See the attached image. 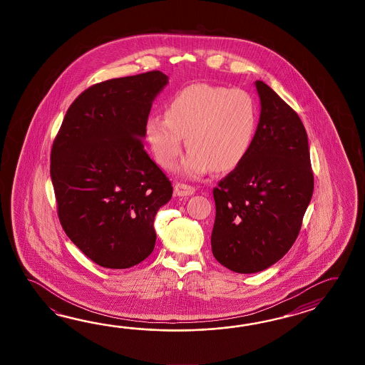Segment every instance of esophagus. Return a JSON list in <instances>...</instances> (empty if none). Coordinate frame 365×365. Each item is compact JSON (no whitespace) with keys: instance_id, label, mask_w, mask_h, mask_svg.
Segmentation results:
<instances>
[{"instance_id":"esophagus-1","label":"esophagus","mask_w":365,"mask_h":365,"mask_svg":"<svg viewBox=\"0 0 365 365\" xmlns=\"http://www.w3.org/2000/svg\"><path fill=\"white\" fill-rule=\"evenodd\" d=\"M194 192H195V189H194L193 186L181 184V182H178V184L175 185V194H176L178 197L192 195V194H194Z\"/></svg>"}]
</instances>
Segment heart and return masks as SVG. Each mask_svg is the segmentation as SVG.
Returning a JSON list of instances; mask_svg holds the SVG:
<instances>
[{"instance_id":"1","label":"heart","mask_w":365,"mask_h":365,"mask_svg":"<svg viewBox=\"0 0 365 365\" xmlns=\"http://www.w3.org/2000/svg\"><path fill=\"white\" fill-rule=\"evenodd\" d=\"M164 116H151L143 135L163 168H172L182 151L190 148L180 165L189 178L207 172L232 171L249 155L256 140L258 108L242 90L223 86L192 85L175 93Z\"/></svg>"}]
</instances>
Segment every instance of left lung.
I'll return each instance as SVG.
<instances>
[{
	"label": "left lung",
	"mask_w": 365,
	"mask_h": 365,
	"mask_svg": "<svg viewBox=\"0 0 365 365\" xmlns=\"http://www.w3.org/2000/svg\"><path fill=\"white\" fill-rule=\"evenodd\" d=\"M256 88L261 115L253 148L212 190V255L240 274L262 272L287 253L314 185L300 117L262 81Z\"/></svg>",
	"instance_id": "1"
}]
</instances>
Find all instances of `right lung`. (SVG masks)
<instances>
[{"instance_id":"1","label":"right lung","mask_w":365,"mask_h":365,"mask_svg":"<svg viewBox=\"0 0 365 365\" xmlns=\"http://www.w3.org/2000/svg\"><path fill=\"white\" fill-rule=\"evenodd\" d=\"M159 70L88 87L70 106L51 153L60 223L95 264L129 269L155 247L154 219L171 181L143 148Z\"/></svg>"}]
</instances>
